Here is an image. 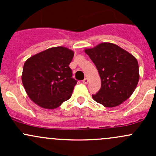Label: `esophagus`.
I'll return each instance as SVG.
<instances>
[{"instance_id":"34e87169","label":"esophagus","mask_w":156,"mask_h":156,"mask_svg":"<svg viewBox=\"0 0 156 156\" xmlns=\"http://www.w3.org/2000/svg\"><path fill=\"white\" fill-rule=\"evenodd\" d=\"M88 81H89V80H88L87 78H84V79L83 80V83H84V84H87Z\"/></svg>"}]
</instances>
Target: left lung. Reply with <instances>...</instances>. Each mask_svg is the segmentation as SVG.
Returning a JSON list of instances; mask_svg holds the SVG:
<instances>
[{
	"label": "left lung",
	"mask_w": 156,
	"mask_h": 156,
	"mask_svg": "<svg viewBox=\"0 0 156 156\" xmlns=\"http://www.w3.org/2000/svg\"><path fill=\"white\" fill-rule=\"evenodd\" d=\"M98 70L101 87L93 99L105 107H115L127 100L137 86L139 65L136 58L115 44L103 42L86 48Z\"/></svg>",
	"instance_id": "obj_1"
}]
</instances>
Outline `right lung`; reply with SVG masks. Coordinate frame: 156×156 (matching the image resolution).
Returning <instances> with one entry per match:
<instances>
[{"instance_id":"1","label":"right lung","mask_w":156,"mask_h":156,"mask_svg":"<svg viewBox=\"0 0 156 156\" xmlns=\"http://www.w3.org/2000/svg\"><path fill=\"white\" fill-rule=\"evenodd\" d=\"M73 56L70 49L54 47L25 62L22 82L31 101L41 108L53 109L70 98L77 84L69 66Z\"/></svg>"}]
</instances>
